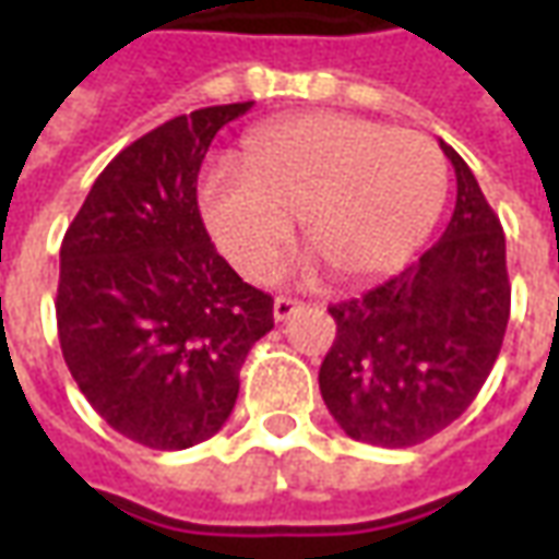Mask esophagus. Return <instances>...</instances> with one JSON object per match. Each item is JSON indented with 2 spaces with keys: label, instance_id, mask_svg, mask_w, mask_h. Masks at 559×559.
I'll return each mask as SVG.
<instances>
[{
  "label": "esophagus",
  "instance_id": "obj_1",
  "mask_svg": "<svg viewBox=\"0 0 559 559\" xmlns=\"http://www.w3.org/2000/svg\"><path fill=\"white\" fill-rule=\"evenodd\" d=\"M299 308H302V302H296L290 296H278L275 305H272V314H275V320H287V317H290L293 311H299Z\"/></svg>",
  "mask_w": 559,
  "mask_h": 559
}]
</instances>
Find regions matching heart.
I'll return each mask as SVG.
<instances>
[{
    "label": "heart",
    "mask_w": 559,
    "mask_h": 559,
    "mask_svg": "<svg viewBox=\"0 0 559 559\" xmlns=\"http://www.w3.org/2000/svg\"><path fill=\"white\" fill-rule=\"evenodd\" d=\"M449 194L440 146L350 114H311L254 128L242 170L215 164L200 182L209 233L233 266L269 281L293 242L338 281H365L404 263L431 233Z\"/></svg>",
    "instance_id": "b5f03b06"
}]
</instances>
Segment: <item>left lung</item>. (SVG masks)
<instances>
[{
	"label": "left lung",
	"instance_id": "1",
	"mask_svg": "<svg viewBox=\"0 0 559 559\" xmlns=\"http://www.w3.org/2000/svg\"><path fill=\"white\" fill-rule=\"evenodd\" d=\"M455 212L419 263L374 290L329 305L335 341L320 395L347 437L404 449L467 411L503 347L512 284L506 236L455 148Z\"/></svg>",
	"mask_w": 559,
	"mask_h": 559
}]
</instances>
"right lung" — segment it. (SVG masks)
Returning a JSON list of instances; mask_svg holds the SVG:
<instances>
[{"label": "right lung", "instance_id": "right-lung-1", "mask_svg": "<svg viewBox=\"0 0 559 559\" xmlns=\"http://www.w3.org/2000/svg\"><path fill=\"white\" fill-rule=\"evenodd\" d=\"M251 102L176 116L116 155L59 251L56 326L74 383L114 431L176 452L233 413L239 371L275 326L272 296L209 239L197 173Z\"/></svg>", "mask_w": 559, "mask_h": 559}]
</instances>
